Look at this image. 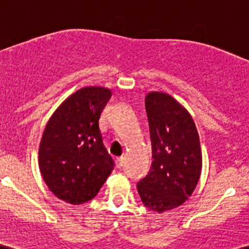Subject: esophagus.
I'll use <instances>...</instances> for the list:
<instances>
[{"label":"esophagus","mask_w":249,"mask_h":249,"mask_svg":"<svg viewBox=\"0 0 249 249\" xmlns=\"http://www.w3.org/2000/svg\"><path fill=\"white\" fill-rule=\"evenodd\" d=\"M124 160L125 158L124 157H118V158H116V166L118 168H121L123 166V164H124Z\"/></svg>","instance_id":"obj_1"}]
</instances>
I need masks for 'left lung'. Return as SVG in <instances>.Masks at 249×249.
<instances>
[{"mask_svg":"<svg viewBox=\"0 0 249 249\" xmlns=\"http://www.w3.org/2000/svg\"><path fill=\"white\" fill-rule=\"evenodd\" d=\"M145 107L153 161L137 190L145 206L164 213L181 206L196 190L202 168L201 147L192 116L172 96L151 91Z\"/></svg>","mask_w":249,"mask_h":249,"instance_id":"8db88e82","label":"left lung"}]
</instances>
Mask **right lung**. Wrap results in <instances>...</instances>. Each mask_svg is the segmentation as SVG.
Masks as SVG:
<instances>
[{"label":"right lung","mask_w":249,"mask_h":249,"mask_svg":"<svg viewBox=\"0 0 249 249\" xmlns=\"http://www.w3.org/2000/svg\"><path fill=\"white\" fill-rule=\"evenodd\" d=\"M112 96L105 87H85L62 102L45 125L38 148L43 180L58 199L81 205L96 196L113 170L99 119Z\"/></svg>","instance_id":"obj_1"}]
</instances>
